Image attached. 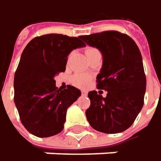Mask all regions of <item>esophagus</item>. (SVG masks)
Masks as SVG:
<instances>
[{"mask_svg": "<svg viewBox=\"0 0 161 161\" xmlns=\"http://www.w3.org/2000/svg\"><path fill=\"white\" fill-rule=\"evenodd\" d=\"M87 93H88V92L86 91V90H83V91H82V94H83V95H85V96L87 95Z\"/></svg>", "mask_w": 161, "mask_h": 161, "instance_id": "34e87169", "label": "esophagus"}]
</instances>
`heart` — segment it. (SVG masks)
Returning <instances> with one entry per match:
<instances>
[{"label": "heart", "mask_w": 161, "mask_h": 161, "mask_svg": "<svg viewBox=\"0 0 161 161\" xmlns=\"http://www.w3.org/2000/svg\"><path fill=\"white\" fill-rule=\"evenodd\" d=\"M96 48L94 47H86V56H90L91 54L98 53ZM89 75H75L72 77V84L75 86H86L88 82H89Z\"/></svg>", "instance_id": "b5f03b06"}]
</instances>
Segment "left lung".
I'll return each instance as SVG.
<instances>
[{"instance_id":"8db88e82","label":"left lung","mask_w":161,"mask_h":161,"mask_svg":"<svg viewBox=\"0 0 161 161\" xmlns=\"http://www.w3.org/2000/svg\"><path fill=\"white\" fill-rule=\"evenodd\" d=\"M86 44L103 54V67L98 74L97 88L107 96L91 91L86 119L91 126L105 134H118L133 125L143 106L146 90L142 54L136 42L118 31L81 36Z\"/></svg>"}]
</instances>
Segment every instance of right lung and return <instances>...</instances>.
Masks as SVG:
<instances>
[{
  "instance_id": "1",
  "label": "right lung",
  "mask_w": 161,
  "mask_h": 161,
  "mask_svg": "<svg viewBox=\"0 0 161 161\" xmlns=\"http://www.w3.org/2000/svg\"><path fill=\"white\" fill-rule=\"evenodd\" d=\"M79 37L49 34L32 39L21 54L14 76V102L25 128L37 137L63 130L67 109L81 95L79 89L56 87L55 75L66 70L68 56L85 47Z\"/></svg>"
}]
</instances>
